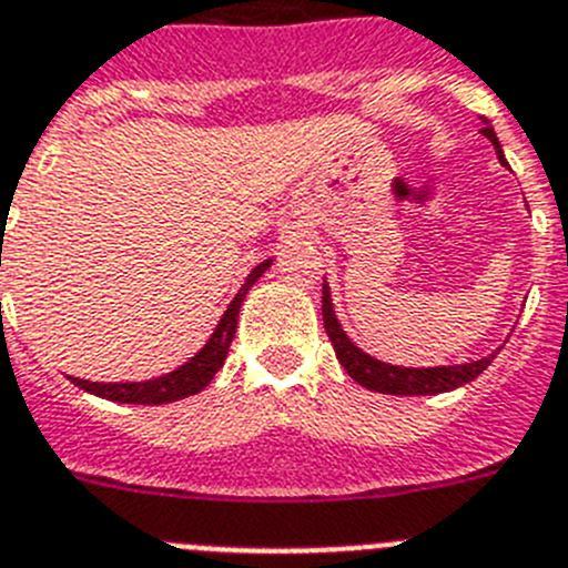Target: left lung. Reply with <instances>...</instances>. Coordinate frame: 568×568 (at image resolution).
Instances as JSON below:
<instances>
[{
    "label": "left lung",
    "instance_id": "1",
    "mask_svg": "<svg viewBox=\"0 0 568 568\" xmlns=\"http://www.w3.org/2000/svg\"><path fill=\"white\" fill-rule=\"evenodd\" d=\"M484 138H489L498 152V161L504 166H509L504 152H500V141L495 135L493 124L484 119ZM322 322H325V334H328L331 345L336 351V359L342 362V367L347 371V376L354 382H359L362 387L376 393H390V396H436V393L456 390V387L467 385V382L478 379L484 371H487L489 362L495 359V354L484 356V359L464 362V365H438V367H402L390 365V362L373 359L371 354H365L362 347H356L354 342L347 339V334L342 331L339 320H336L334 303H331V288L328 283H322Z\"/></svg>",
    "mask_w": 568,
    "mask_h": 568
}]
</instances>
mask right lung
I'll return each instance as SVG.
<instances>
[{"mask_svg":"<svg viewBox=\"0 0 568 568\" xmlns=\"http://www.w3.org/2000/svg\"><path fill=\"white\" fill-rule=\"evenodd\" d=\"M272 260H263L252 268V274L246 277V283L240 285V291L234 294V300L229 303V308L223 311L217 328L212 331L206 345L197 351L189 362H183L175 371L163 373V376H155V379L146 382H90V379H75L70 376L75 387L81 390L93 393V396L110 398V402H121V405H170V402H178V398L195 396L201 393L209 382L214 379V373L221 371L223 362H226L229 345L234 339V331H237V316L240 305L246 300V294L252 291V285L268 272Z\"/></svg>","mask_w":568,"mask_h":568,"instance_id":"right-lung-1","label":"right lung"}]
</instances>
